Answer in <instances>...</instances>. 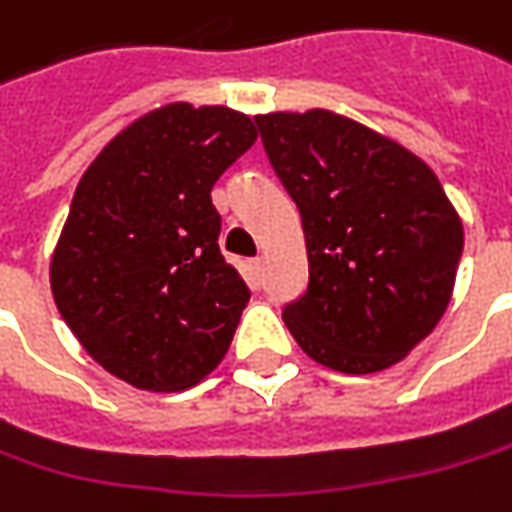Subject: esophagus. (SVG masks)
I'll use <instances>...</instances> for the list:
<instances>
[{
    "label": "esophagus",
    "instance_id": "obj_1",
    "mask_svg": "<svg viewBox=\"0 0 512 512\" xmlns=\"http://www.w3.org/2000/svg\"><path fill=\"white\" fill-rule=\"evenodd\" d=\"M247 273H250V279L259 285V282H262V273H265V259H262V256L250 259V262H247Z\"/></svg>",
    "mask_w": 512,
    "mask_h": 512
}]
</instances>
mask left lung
I'll use <instances>...</instances> for the list:
<instances>
[{
	"instance_id": "left-lung-1",
	"label": "left lung",
	"mask_w": 512,
	"mask_h": 512,
	"mask_svg": "<svg viewBox=\"0 0 512 512\" xmlns=\"http://www.w3.org/2000/svg\"><path fill=\"white\" fill-rule=\"evenodd\" d=\"M299 207L308 291L282 311L299 348L343 374L400 363L444 317L464 227L415 152L351 117L256 115Z\"/></svg>"
}]
</instances>
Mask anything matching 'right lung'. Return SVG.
<instances>
[{
  "label": "right lung",
  "instance_id": "obj_1",
  "mask_svg": "<svg viewBox=\"0 0 512 512\" xmlns=\"http://www.w3.org/2000/svg\"><path fill=\"white\" fill-rule=\"evenodd\" d=\"M227 106L167 103L83 172L51 253V294L77 343L143 392H181L224 360L250 291L221 250L213 184L256 143Z\"/></svg>",
  "mask_w": 512,
  "mask_h": 512
}]
</instances>
